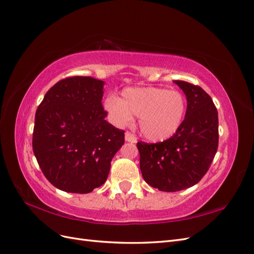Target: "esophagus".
Segmentation results:
<instances>
[{"label": "esophagus", "mask_w": 254, "mask_h": 254, "mask_svg": "<svg viewBox=\"0 0 254 254\" xmlns=\"http://www.w3.org/2000/svg\"><path fill=\"white\" fill-rule=\"evenodd\" d=\"M125 137H126V141H127V142L135 143L137 141V138L135 137V135H133L131 132H127Z\"/></svg>", "instance_id": "1"}]
</instances>
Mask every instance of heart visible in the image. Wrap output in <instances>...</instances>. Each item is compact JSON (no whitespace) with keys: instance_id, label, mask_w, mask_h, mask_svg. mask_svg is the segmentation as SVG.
<instances>
[{"instance_id":"heart-1","label":"heart","mask_w":254,"mask_h":254,"mask_svg":"<svg viewBox=\"0 0 254 254\" xmlns=\"http://www.w3.org/2000/svg\"><path fill=\"white\" fill-rule=\"evenodd\" d=\"M104 107L116 126H129L135 115L139 117L142 135L152 142H163L175 136L182 127L186 100L177 90L137 87L123 90L121 99L107 98Z\"/></svg>"}]
</instances>
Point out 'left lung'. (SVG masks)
<instances>
[{"label":"left lung","instance_id":"1","mask_svg":"<svg viewBox=\"0 0 254 254\" xmlns=\"http://www.w3.org/2000/svg\"><path fill=\"white\" fill-rule=\"evenodd\" d=\"M185 93L187 108L182 127L170 139L137 142L146 182L161 191H179L204 177L218 149V113L212 98L197 85L173 81Z\"/></svg>","mask_w":254,"mask_h":254}]
</instances>
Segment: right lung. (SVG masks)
<instances>
[{"mask_svg": "<svg viewBox=\"0 0 254 254\" xmlns=\"http://www.w3.org/2000/svg\"><path fill=\"white\" fill-rule=\"evenodd\" d=\"M104 82L64 78L51 87L35 116L33 151L49 182L61 190L88 193L105 183L125 131L105 120Z\"/></svg>", "mask_w": 254, "mask_h": 254, "instance_id": "obj_1", "label": "right lung"}]
</instances>
